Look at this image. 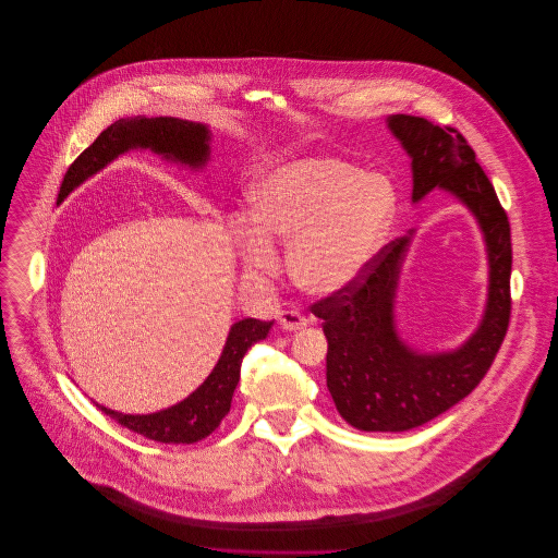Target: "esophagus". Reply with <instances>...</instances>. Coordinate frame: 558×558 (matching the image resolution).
Here are the masks:
<instances>
[{
  "instance_id": "esophagus-1",
  "label": "esophagus",
  "mask_w": 558,
  "mask_h": 558,
  "mask_svg": "<svg viewBox=\"0 0 558 558\" xmlns=\"http://www.w3.org/2000/svg\"><path fill=\"white\" fill-rule=\"evenodd\" d=\"M279 327L286 331H296L307 327V318L296 310H281L279 312Z\"/></svg>"
}]
</instances>
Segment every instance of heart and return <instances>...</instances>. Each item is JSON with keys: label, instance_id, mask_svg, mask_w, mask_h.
<instances>
[{"label": "heart", "instance_id": "b5f03b06", "mask_svg": "<svg viewBox=\"0 0 558 558\" xmlns=\"http://www.w3.org/2000/svg\"><path fill=\"white\" fill-rule=\"evenodd\" d=\"M396 217L393 189L361 167L310 156L264 169L248 186V219L235 229L242 264L275 268V246L290 244L288 270L307 294L329 296L359 281Z\"/></svg>", "mask_w": 558, "mask_h": 558}]
</instances>
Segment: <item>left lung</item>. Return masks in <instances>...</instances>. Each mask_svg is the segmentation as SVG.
<instances>
[{
  "mask_svg": "<svg viewBox=\"0 0 558 558\" xmlns=\"http://www.w3.org/2000/svg\"><path fill=\"white\" fill-rule=\"evenodd\" d=\"M411 158L417 204L433 189L475 217L488 257V294L471 337L449 352H422L398 333L396 292L413 231L385 246L350 288L314 303L327 339V389L359 430H409L464 400L490 369L510 320L512 246L508 215L462 134L420 117H387Z\"/></svg>",
  "mask_w": 558,
  "mask_h": 558,
  "instance_id": "left-lung-1",
  "label": "left lung"
}]
</instances>
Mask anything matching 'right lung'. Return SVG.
<instances>
[{"label":"right lung","mask_w":558,"mask_h":558,"mask_svg":"<svg viewBox=\"0 0 558 558\" xmlns=\"http://www.w3.org/2000/svg\"><path fill=\"white\" fill-rule=\"evenodd\" d=\"M149 149L167 162H175L199 171L206 167L210 156V130L204 123L182 121L173 117H134L121 119L114 125H109L68 169L59 202H63L78 184L87 178L105 169L109 162H114L119 156ZM275 320L259 318H242L231 325L225 350L213 372L206 380L182 402L145 415L119 413L96 404L105 415L117 420L121 426L141 433L154 441L162 444H193L210 435L221 417L231 411L233 393L240 383V369L246 352L268 337V331Z\"/></svg>","instance_id":"obj_1"}]
</instances>
